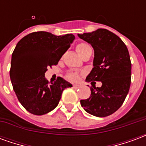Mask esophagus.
<instances>
[{"label":"esophagus","mask_w":146,"mask_h":146,"mask_svg":"<svg viewBox=\"0 0 146 146\" xmlns=\"http://www.w3.org/2000/svg\"><path fill=\"white\" fill-rule=\"evenodd\" d=\"M73 88H79L80 86L78 85V84H73Z\"/></svg>","instance_id":"obj_1"}]
</instances>
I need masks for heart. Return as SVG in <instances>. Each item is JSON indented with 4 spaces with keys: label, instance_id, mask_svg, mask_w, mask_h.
I'll return each instance as SVG.
<instances>
[{
    "label": "heart",
    "instance_id": "heart-1",
    "mask_svg": "<svg viewBox=\"0 0 146 146\" xmlns=\"http://www.w3.org/2000/svg\"><path fill=\"white\" fill-rule=\"evenodd\" d=\"M76 51L79 53V54L83 57L86 53H88L90 50H92L91 47L88 44H87L85 43H80L76 45ZM66 79L71 81H76L77 80L79 79V76L78 74L76 73H69L66 75Z\"/></svg>",
    "mask_w": 146,
    "mask_h": 146
}]
</instances>
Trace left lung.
<instances>
[{
    "instance_id": "1",
    "label": "left lung",
    "mask_w": 146,
    "mask_h": 146,
    "mask_svg": "<svg viewBox=\"0 0 146 146\" xmlns=\"http://www.w3.org/2000/svg\"><path fill=\"white\" fill-rule=\"evenodd\" d=\"M78 36L91 44L95 51L94 67L86 81L102 84L100 88L92 84L91 96L80 100L81 106L93 116H110L122 106L130 89L131 62L127 48L119 36L106 29Z\"/></svg>"
}]
</instances>
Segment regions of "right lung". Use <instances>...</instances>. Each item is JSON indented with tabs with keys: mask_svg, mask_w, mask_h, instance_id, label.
<instances>
[{
	"mask_svg": "<svg viewBox=\"0 0 146 146\" xmlns=\"http://www.w3.org/2000/svg\"><path fill=\"white\" fill-rule=\"evenodd\" d=\"M73 34L55 36L44 31L33 32L18 42L11 55L10 78L19 101L34 115H44L56 107L70 82L58 77L49 84L44 76L48 67L57 65L70 48Z\"/></svg>",
	"mask_w": 146,
	"mask_h": 146,
	"instance_id": "right-lung-1",
	"label": "right lung"
}]
</instances>
